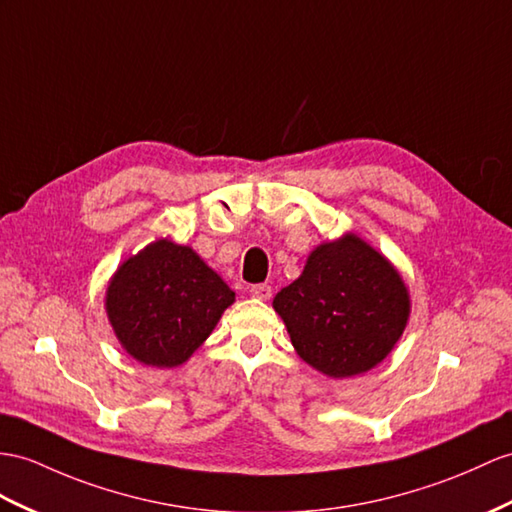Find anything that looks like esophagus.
<instances>
[{
	"mask_svg": "<svg viewBox=\"0 0 512 512\" xmlns=\"http://www.w3.org/2000/svg\"><path fill=\"white\" fill-rule=\"evenodd\" d=\"M249 295L267 302V299H271V286L269 284H252L249 286Z\"/></svg>",
	"mask_w": 512,
	"mask_h": 512,
	"instance_id": "obj_1",
	"label": "esophagus"
}]
</instances>
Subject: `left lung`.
I'll return each instance as SVG.
<instances>
[{
	"instance_id": "8db88e82",
	"label": "left lung",
	"mask_w": 512,
	"mask_h": 512,
	"mask_svg": "<svg viewBox=\"0 0 512 512\" xmlns=\"http://www.w3.org/2000/svg\"><path fill=\"white\" fill-rule=\"evenodd\" d=\"M273 308L310 367L330 378L369 371L393 350L410 313L408 291L389 260L354 234L319 245Z\"/></svg>"
}]
</instances>
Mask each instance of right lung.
I'll use <instances>...</instances> for the list:
<instances>
[{"instance_id":"right-lung-1","label":"right lung","mask_w":512,"mask_h":512,"mask_svg":"<svg viewBox=\"0 0 512 512\" xmlns=\"http://www.w3.org/2000/svg\"><path fill=\"white\" fill-rule=\"evenodd\" d=\"M232 302L230 286L191 247L167 239L126 260L106 293L119 343L152 367L189 360Z\"/></svg>"}]
</instances>
